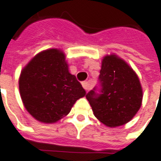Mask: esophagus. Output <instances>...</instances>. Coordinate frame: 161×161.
<instances>
[{
	"label": "esophagus",
	"instance_id": "1",
	"mask_svg": "<svg viewBox=\"0 0 161 161\" xmlns=\"http://www.w3.org/2000/svg\"><path fill=\"white\" fill-rule=\"evenodd\" d=\"M83 87L86 90H90L91 88H92V84H90V82H84L83 83Z\"/></svg>",
	"mask_w": 161,
	"mask_h": 161
}]
</instances>
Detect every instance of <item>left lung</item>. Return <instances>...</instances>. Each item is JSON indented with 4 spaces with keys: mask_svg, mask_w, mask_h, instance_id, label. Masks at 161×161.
Segmentation results:
<instances>
[{
    "mask_svg": "<svg viewBox=\"0 0 161 161\" xmlns=\"http://www.w3.org/2000/svg\"><path fill=\"white\" fill-rule=\"evenodd\" d=\"M99 78L102 94L90 90L86 96L94 115L110 128L130 122L141 108L143 96L136 71L122 58L110 53L102 59Z\"/></svg>",
    "mask_w": 161,
    "mask_h": 161,
    "instance_id": "left-lung-1",
    "label": "left lung"
}]
</instances>
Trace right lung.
Masks as SVG:
<instances>
[{"label":"right lung","mask_w":161,"mask_h":161,"mask_svg":"<svg viewBox=\"0 0 161 161\" xmlns=\"http://www.w3.org/2000/svg\"><path fill=\"white\" fill-rule=\"evenodd\" d=\"M64 51L48 48L22 69L19 88L26 111L39 122L53 124L65 117L86 91L70 73Z\"/></svg>","instance_id":"obj_1"}]
</instances>
